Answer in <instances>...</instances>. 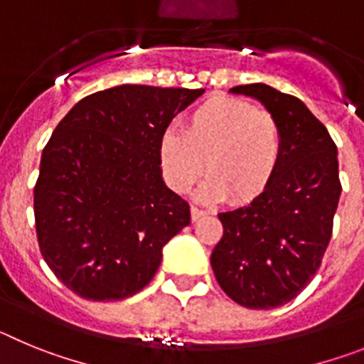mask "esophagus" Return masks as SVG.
<instances>
[{"mask_svg":"<svg viewBox=\"0 0 364 364\" xmlns=\"http://www.w3.org/2000/svg\"><path fill=\"white\" fill-rule=\"evenodd\" d=\"M204 215H208L204 210H200V208H197V205H191V220L193 222H197L198 218L204 217Z\"/></svg>","mask_w":364,"mask_h":364,"instance_id":"obj_1","label":"esophagus"}]
</instances>
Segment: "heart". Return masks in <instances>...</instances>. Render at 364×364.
<instances>
[{
    "label": "heart",
    "instance_id": "obj_1",
    "mask_svg": "<svg viewBox=\"0 0 364 364\" xmlns=\"http://www.w3.org/2000/svg\"><path fill=\"white\" fill-rule=\"evenodd\" d=\"M284 154V134L272 112L231 96H215L193 109L184 131L166 129L159 140V162L167 186L188 193L204 171L200 189L208 202L228 197L252 204L268 191Z\"/></svg>",
    "mask_w": 364,
    "mask_h": 364
}]
</instances>
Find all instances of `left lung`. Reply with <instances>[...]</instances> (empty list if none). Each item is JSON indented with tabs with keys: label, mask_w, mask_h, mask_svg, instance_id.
I'll use <instances>...</instances> for the list:
<instances>
[{
	"label": "left lung",
	"mask_w": 364,
	"mask_h": 364,
	"mask_svg": "<svg viewBox=\"0 0 364 364\" xmlns=\"http://www.w3.org/2000/svg\"><path fill=\"white\" fill-rule=\"evenodd\" d=\"M231 92L253 96L277 118L284 154L262 197L218 213L224 233L211 268L237 304L269 310L297 297L323 262L343 189L337 147L295 96L264 83L237 85Z\"/></svg>",
	"instance_id": "8db88e82"
}]
</instances>
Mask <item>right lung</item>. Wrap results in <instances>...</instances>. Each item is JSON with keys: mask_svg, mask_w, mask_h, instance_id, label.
Masks as SVG:
<instances>
[{"mask_svg": "<svg viewBox=\"0 0 364 364\" xmlns=\"http://www.w3.org/2000/svg\"><path fill=\"white\" fill-rule=\"evenodd\" d=\"M204 89L118 85L80 100L56 125L34 186L40 252L89 301L146 288L162 247L191 220L166 188L160 134Z\"/></svg>", "mask_w": 364, "mask_h": 364, "instance_id": "1", "label": "right lung"}]
</instances>
